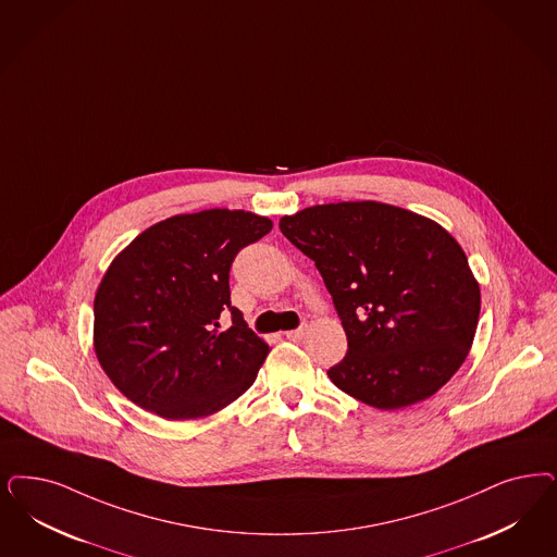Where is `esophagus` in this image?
<instances>
[{
    "label": "esophagus",
    "mask_w": 557,
    "mask_h": 557,
    "mask_svg": "<svg viewBox=\"0 0 557 557\" xmlns=\"http://www.w3.org/2000/svg\"><path fill=\"white\" fill-rule=\"evenodd\" d=\"M305 333H307V329H305V326H300V329L286 331V337H288L289 342H300V339L305 337Z\"/></svg>",
    "instance_id": "esophagus-1"
}]
</instances>
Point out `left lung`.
Segmentation results:
<instances>
[{"label":"left lung","mask_w":557,"mask_h":557,"mask_svg":"<svg viewBox=\"0 0 557 557\" xmlns=\"http://www.w3.org/2000/svg\"><path fill=\"white\" fill-rule=\"evenodd\" d=\"M280 231L314 261L347 335L326 370L354 399L401 409L432 397L465 362L480 284L459 243L430 218L379 201L312 206Z\"/></svg>","instance_id":"obj_1"}]
</instances>
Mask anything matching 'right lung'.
I'll return each mask as SVG.
<instances>
[{"label": "right lung", "instance_id": "1", "mask_svg": "<svg viewBox=\"0 0 557 557\" xmlns=\"http://www.w3.org/2000/svg\"><path fill=\"white\" fill-rule=\"evenodd\" d=\"M273 228L243 210H206L141 232L95 298V351L116 388L164 420L206 418L238 399L269 346L231 305L238 250ZM231 311L233 325L219 326Z\"/></svg>", "mask_w": 557, "mask_h": 557}]
</instances>
